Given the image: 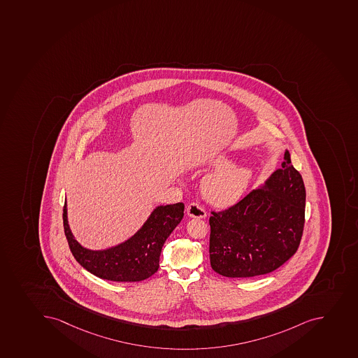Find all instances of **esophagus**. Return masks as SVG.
<instances>
[{
  "mask_svg": "<svg viewBox=\"0 0 358 358\" xmlns=\"http://www.w3.org/2000/svg\"><path fill=\"white\" fill-rule=\"evenodd\" d=\"M188 216L194 218H204L207 216V213L204 210V208L197 202H192L188 204L187 207Z\"/></svg>",
  "mask_w": 358,
  "mask_h": 358,
  "instance_id": "esophagus-1",
  "label": "esophagus"
}]
</instances>
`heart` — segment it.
Segmentation results:
<instances>
[{
	"label": "heart",
	"instance_id": "obj_1",
	"mask_svg": "<svg viewBox=\"0 0 358 358\" xmlns=\"http://www.w3.org/2000/svg\"><path fill=\"white\" fill-rule=\"evenodd\" d=\"M225 158H217L211 165L221 166L225 164ZM252 172L248 167L243 165H229L209 174L203 180L202 189L204 196L211 203L221 207L234 204L244 193L251 179Z\"/></svg>",
	"mask_w": 358,
	"mask_h": 358
}]
</instances>
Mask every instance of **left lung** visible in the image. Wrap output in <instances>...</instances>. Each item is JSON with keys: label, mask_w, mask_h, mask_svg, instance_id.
I'll list each match as a JSON object with an SVG mask.
<instances>
[{"label": "left lung", "mask_w": 358, "mask_h": 358, "mask_svg": "<svg viewBox=\"0 0 358 358\" xmlns=\"http://www.w3.org/2000/svg\"><path fill=\"white\" fill-rule=\"evenodd\" d=\"M304 181L285 151L282 169L232 207L211 211V268L225 278H254L281 267L301 244Z\"/></svg>", "instance_id": "obj_1"}]
</instances>
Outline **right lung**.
Returning a JSON list of instances; mask_svg holds the SVG:
<instances>
[{"label": "right lung", "instance_id": "obj_1", "mask_svg": "<svg viewBox=\"0 0 358 358\" xmlns=\"http://www.w3.org/2000/svg\"><path fill=\"white\" fill-rule=\"evenodd\" d=\"M184 209L181 202L159 206L128 241L104 251H91L80 246L71 234L64 201V234L77 262L94 276L114 282L143 281L158 271L162 248L184 217Z\"/></svg>", "mask_w": 358, "mask_h": 358}]
</instances>
